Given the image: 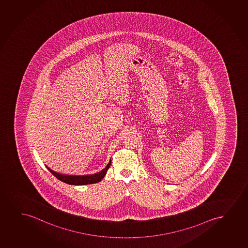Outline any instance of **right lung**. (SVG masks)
Masks as SVG:
<instances>
[{
    "mask_svg": "<svg viewBox=\"0 0 248 248\" xmlns=\"http://www.w3.org/2000/svg\"><path fill=\"white\" fill-rule=\"evenodd\" d=\"M111 165V160L108 164L102 170H100L97 173L89 174V175H67V174H62L56 172L55 170H51L50 168L46 166L48 170L51 172L59 180L64 182L65 184L71 185H87V184H97L103 179L106 175L107 170H108Z\"/></svg>",
    "mask_w": 248,
    "mask_h": 248,
    "instance_id": "obj_1",
    "label": "right lung"
}]
</instances>
